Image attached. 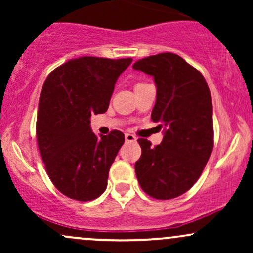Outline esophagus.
Here are the masks:
<instances>
[{"instance_id": "34e87169", "label": "esophagus", "mask_w": 253, "mask_h": 253, "mask_svg": "<svg viewBox=\"0 0 253 253\" xmlns=\"http://www.w3.org/2000/svg\"><path fill=\"white\" fill-rule=\"evenodd\" d=\"M125 139H126V141H136V136L133 135V134H129V133H126L125 134Z\"/></svg>"}]
</instances>
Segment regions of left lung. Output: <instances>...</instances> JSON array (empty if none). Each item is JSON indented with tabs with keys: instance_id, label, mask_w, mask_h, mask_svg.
<instances>
[{
	"instance_id": "1",
	"label": "left lung",
	"mask_w": 253,
	"mask_h": 253,
	"mask_svg": "<svg viewBox=\"0 0 253 253\" xmlns=\"http://www.w3.org/2000/svg\"><path fill=\"white\" fill-rule=\"evenodd\" d=\"M133 69L155 80L151 119L164 133L155 147L147 139H138L141 157L134 165L136 178L153 199H173L195 184L213 151L210 88L201 72L173 53L144 58Z\"/></svg>"
}]
</instances>
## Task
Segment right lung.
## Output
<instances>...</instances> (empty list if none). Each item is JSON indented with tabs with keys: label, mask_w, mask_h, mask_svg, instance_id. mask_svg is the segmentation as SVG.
Listing matches in <instances>:
<instances>
[{
	"label": "right lung",
	"mask_w": 253,
	"mask_h": 253,
	"mask_svg": "<svg viewBox=\"0 0 253 253\" xmlns=\"http://www.w3.org/2000/svg\"><path fill=\"white\" fill-rule=\"evenodd\" d=\"M130 63L132 58H76L52 71L43 83L38 147L54 187L70 199L91 201L106 190L125 135L113 130L97 138L90 118L108 109L115 83Z\"/></svg>",
	"instance_id": "1"
}]
</instances>
